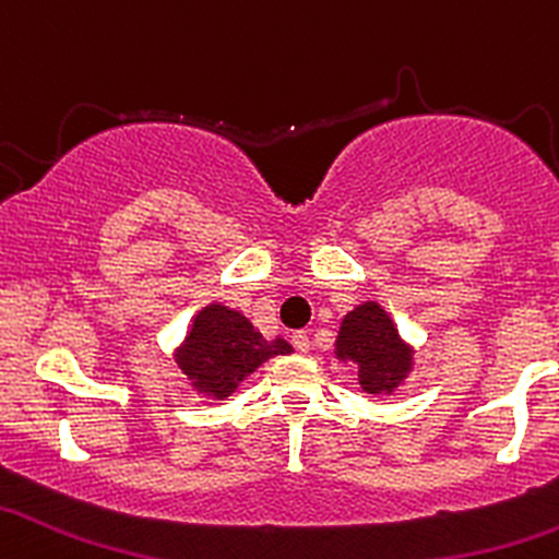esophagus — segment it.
Returning <instances> with one entry per match:
<instances>
[{
    "label": "esophagus",
    "instance_id": "34e87169",
    "mask_svg": "<svg viewBox=\"0 0 559 559\" xmlns=\"http://www.w3.org/2000/svg\"><path fill=\"white\" fill-rule=\"evenodd\" d=\"M293 348L298 350V354H309V348H311V341H309V335H306V332H293Z\"/></svg>",
    "mask_w": 559,
    "mask_h": 559
}]
</instances>
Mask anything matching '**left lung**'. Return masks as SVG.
<instances>
[{
    "label": "left lung",
    "instance_id": "left-lung-1",
    "mask_svg": "<svg viewBox=\"0 0 559 559\" xmlns=\"http://www.w3.org/2000/svg\"><path fill=\"white\" fill-rule=\"evenodd\" d=\"M335 356L359 367V385L367 393H391L412 372L415 350L399 337L396 324L374 300L346 313L335 341Z\"/></svg>",
    "mask_w": 559,
    "mask_h": 559
}]
</instances>
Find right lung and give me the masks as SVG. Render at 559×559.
<instances>
[{"mask_svg": "<svg viewBox=\"0 0 559 559\" xmlns=\"http://www.w3.org/2000/svg\"><path fill=\"white\" fill-rule=\"evenodd\" d=\"M290 343L266 341L240 311L211 304L192 319V330L177 350V364L195 391L227 399L272 356L290 354Z\"/></svg>", "mask_w": 559, "mask_h": 559, "instance_id": "right-lung-1", "label": "right lung"}]
</instances>
